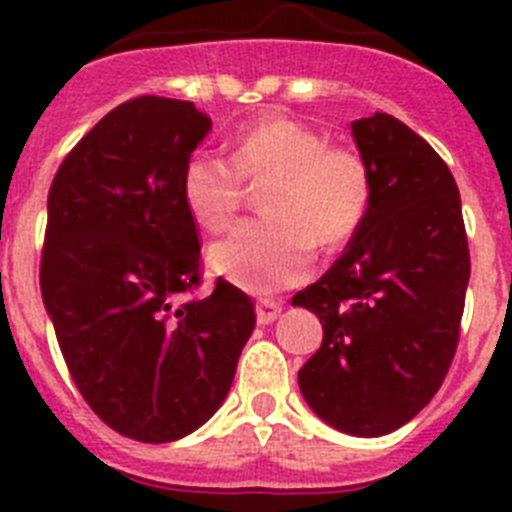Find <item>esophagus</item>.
<instances>
[{
  "instance_id": "34e87169",
  "label": "esophagus",
  "mask_w": 512,
  "mask_h": 512,
  "mask_svg": "<svg viewBox=\"0 0 512 512\" xmlns=\"http://www.w3.org/2000/svg\"><path fill=\"white\" fill-rule=\"evenodd\" d=\"M279 312H282V305L274 300H259L256 302V320L259 325H269L279 318Z\"/></svg>"
}]
</instances>
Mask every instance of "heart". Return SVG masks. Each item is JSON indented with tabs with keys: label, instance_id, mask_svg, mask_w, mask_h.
<instances>
[{
	"label": "heart",
	"instance_id": "1",
	"mask_svg": "<svg viewBox=\"0 0 512 512\" xmlns=\"http://www.w3.org/2000/svg\"><path fill=\"white\" fill-rule=\"evenodd\" d=\"M266 217L243 223L215 243L210 264L235 287L266 295L310 274L315 246L336 253L354 241L372 207V174L364 156L328 146L318 130L282 115L251 122L235 135L230 161L194 153L182 169V200L210 233L230 228L248 184Z\"/></svg>",
	"mask_w": 512,
	"mask_h": 512
}]
</instances>
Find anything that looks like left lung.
<instances>
[{"mask_svg":"<svg viewBox=\"0 0 512 512\" xmlns=\"http://www.w3.org/2000/svg\"><path fill=\"white\" fill-rule=\"evenodd\" d=\"M351 133L372 174V207L341 259L292 297L323 323L297 379L318 418L374 438L413 420L449 374L469 246L459 187L418 133L384 112Z\"/></svg>","mask_w":512,"mask_h":512,"instance_id":"left-lung-1","label":"left lung"}]
</instances>
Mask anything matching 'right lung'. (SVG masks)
<instances>
[{
  "label": "right lung",
  "instance_id": "obj_1",
  "mask_svg": "<svg viewBox=\"0 0 512 512\" xmlns=\"http://www.w3.org/2000/svg\"><path fill=\"white\" fill-rule=\"evenodd\" d=\"M212 122L135 97L71 148L48 192L40 292L81 397L122 436L166 443L212 418L256 325L246 292L200 287L182 169Z\"/></svg>",
  "mask_w": 512,
  "mask_h": 512
}]
</instances>
